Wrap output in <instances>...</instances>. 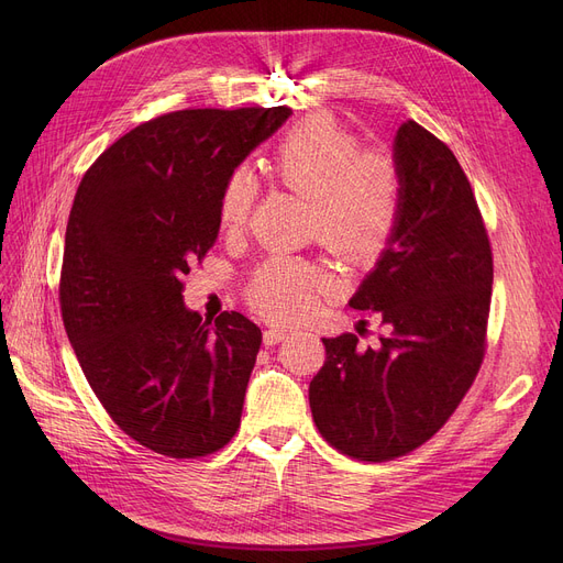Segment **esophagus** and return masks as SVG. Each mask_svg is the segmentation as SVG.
Instances as JSON below:
<instances>
[{"mask_svg": "<svg viewBox=\"0 0 563 563\" xmlns=\"http://www.w3.org/2000/svg\"><path fill=\"white\" fill-rule=\"evenodd\" d=\"M287 335H289V331L283 329V327H269V329L264 331V344H278V342H283Z\"/></svg>", "mask_w": 563, "mask_h": 563, "instance_id": "34e87169", "label": "esophagus"}]
</instances>
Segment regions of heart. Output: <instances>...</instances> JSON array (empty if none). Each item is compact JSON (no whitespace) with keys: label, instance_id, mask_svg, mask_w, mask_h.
<instances>
[{"label":"heart","instance_id":"1","mask_svg":"<svg viewBox=\"0 0 563 563\" xmlns=\"http://www.w3.org/2000/svg\"><path fill=\"white\" fill-rule=\"evenodd\" d=\"M274 173L280 180L314 200V225L340 260L367 264L388 246L401 214V175L395 162L380 153H361V141L331 115H310L294 125L276 145ZM255 196L246 168L228 175L219 200L223 230L244 228ZM327 289V276L317 264L274 255L253 283V306L272 319L301 317L317 306Z\"/></svg>","mask_w":563,"mask_h":563}]
</instances>
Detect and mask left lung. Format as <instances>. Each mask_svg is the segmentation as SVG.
<instances>
[{
    "mask_svg": "<svg viewBox=\"0 0 563 563\" xmlns=\"http://www.w3.org/2000/svg\"><path fill=\"white\" fill-rule=\"evenodd\" d=\"M393 162L399 223L349 301L386 331L374 346L321 338L327 363L310 380L317 429L361 461L404 456L450 420L484 361L493 287L488 234L454 153L408 121Z\"/></svg>",
    "mask_w": 563,
    "mask_h": 563,
    "instance_id": "obj_1",
    "label": "left lung"
}]
</instances>
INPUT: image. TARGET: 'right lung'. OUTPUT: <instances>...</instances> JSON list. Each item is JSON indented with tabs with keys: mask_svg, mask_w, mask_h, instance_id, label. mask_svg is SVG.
Returning <instances> with one entry per match:
<instances>
[{
	"mask_svg": "<svg viewBox=\"0 0 563 563\" xmlns=\"http://www.w3.org/2000/svg\"><path fill=\"white\" fill-rule=\"evenodd\" d=\"M291 109H187L118 139L86 170L66 228L64 327L111 420L173 459L221 450L242 420L262 333L202 319L183 276L219 236L228 175Z\"/></svg>",
	"mask_w": 563,
	"mask_h": 563,
	"instance_id": "add662e5",
	"label": "right lung"
}]
</instances>
